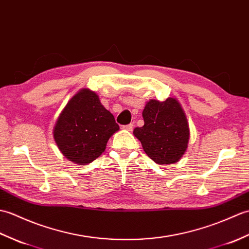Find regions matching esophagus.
<instances>
[{"mask_svg":"<svg viewBox=\"0 0 249 249\" xmlns=\"http://www.w3.org/2000/svg\"><path fill=\"white\" fill-rule=\"evenodd\" d=\"M133 126H134L133 124H129L124 125L123 128H124V130H126V131H132V130H133Z\"/></svg>","mask_w":249,"mask_h":249,"instance_id":"esophagus-1","label":"esophagus"}]
</instances>
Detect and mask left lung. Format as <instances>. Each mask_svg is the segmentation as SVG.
<instances>
[{"mask_svg":"<svg viewBox=\"0 0 249 249\" xmlns=\"http://www.w3.org/2000/svg\"><path fill=\"white\" fill-rule=\"evenodd\" d=\"M145 124L133 134L142 142L143 151L160 165L178 162L183 157L190 140V129L184 110L177 99L163 102L150 100L142 110Z\"/></svg>","mask_w":249,"mask_h":249,"instance_id":"8db88e82","label":"left lung"}]
</instances>
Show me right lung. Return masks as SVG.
I'll list each match as a JSON object with an SVG mask.
<instances>
[{"label":"right lung","instance_id":"right-lung-1","mask_svg":"<svg viewBox=\"0 0 249 249\" xmlns=\"http://www.w3.org/2000/svg\"><path fill=\"white\" fill-rule=\"evenodd\" d=\"M118 130L113 114L102 106L97 93L84 88L59 114L53 136L64 157L85 165L101 156L109 137Z\"/></svg>","mask_w":249,"mask_h":249}]
</instances>
